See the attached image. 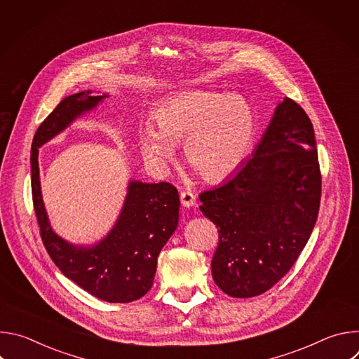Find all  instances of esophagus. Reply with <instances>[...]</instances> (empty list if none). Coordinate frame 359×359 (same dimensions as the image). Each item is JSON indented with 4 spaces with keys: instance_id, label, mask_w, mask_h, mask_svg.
Returning <instances> with one entry per match:
<instances>
[{
    "instance_id": "1",
    "label": "esophagus",
    "mask_w": 359,
    "mask_h": 359,
    "mask_svg": "<svg viewBox=\"0 0 359 359\" xmlns=\"http://www.w3.org/2000/svg\"><path fill=\"white\" fill-rule=\"evenodd\" d=\"M180 201H182V204L184 208H191V206H194V203H196V196L191 193V191H189V190H186V191H182L180 193Z\"/></svg>"
}]
</instances>
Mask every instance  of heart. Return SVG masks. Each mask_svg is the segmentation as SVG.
<instances>
[{
	"mask_svg": "<svg viewBox=\"0 0 359 359\" xmlns=\"http://www.w3.org/2000/svg\"><path fill=\"white\" fill-rule=\"evenodd\" d=\"M153 128L139 130L147 163L158 169L184 142V161L209 182L233 175L245 161L255 137V116L241 96L194 90L172 96L153 112Z\"/></svg>",
	"mask_w": 359,
	"mask_h": 359,
	"instance_id": "b5f03b06",
	"label": "heart"
}]
</instances>
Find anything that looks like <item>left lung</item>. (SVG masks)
I'll list each match as a JSON object with an SVG mask.
<instances>
[{
  "instance_id": "1",
  "label": "left lung",
  "mask_w": 359,
  "mask_h": 359,
  "mask_svg": "<svg viewBox=\"0 0 359 359\" xmlns=\"http://www.w3.org/2000/svg\"><path fill=\"white\" fill-rule=\"evenodd\" d=\"M198 198L203 216L219 229L212 260L217 287L236 298L270 290L297 262L320 210L321 173L309 115L285 97L251 158Z\"/></svg>"
}]
</instances>
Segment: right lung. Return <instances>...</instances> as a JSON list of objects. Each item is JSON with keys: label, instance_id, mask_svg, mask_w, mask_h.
I'll return each mask as SVG.
<instances>
[{"label": "right lung", "instance_id": "add662e5", "mask_svg": "<svg viewBox=\"0 0 359 359\" xmlns=\"http://www.w3.org/2000/svg\"><path fill=\"white\" fill-rule=\"evenodd\" d=\"M108 93L82 90L62 99L35 132L31 146V187L43 245L61 273L108 302L142 298L153 285L158 255L179 224L180 200L166 182L130 180L122 210L109 233L93 244H72L50 227L41 193L39 147L93 111Z\"/></svg>", "mask_w": 359, "mask_h": 359}]
</instances>
